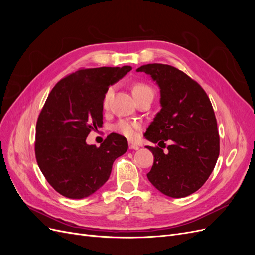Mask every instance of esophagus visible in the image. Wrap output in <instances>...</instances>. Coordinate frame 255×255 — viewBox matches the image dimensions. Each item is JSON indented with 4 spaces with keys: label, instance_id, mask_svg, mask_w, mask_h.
<instances>
[{
    "label": "esophagus",
    "instance_id": "1",
    "mask_svg": "<svg viewBox=\"0 0 255 255\" xmlns=\"http://www.w3.org/2000/svg\"><path fill=\"white\" fill-rule=\"evenodd\" d=\"M128 148L130 149V150H138L139 149V146H138L136 143H134V142H128Z\"/></svg>",
    "mask_w": 255,
    "mask_h": 255
}]
</instances>
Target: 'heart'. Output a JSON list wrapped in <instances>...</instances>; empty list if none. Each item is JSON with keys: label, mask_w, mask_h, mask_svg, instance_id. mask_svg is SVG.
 <instances>
[{"label": "heart", "mask_w": 255, "mask_h": 255, "mask_svg": "<svg viewBox=\"0 0 255 255\" xmlns=\"http://www.w3.org/2000/svg\"><path fill=\"white\" fill-rule=\"evenodd\" d=\"M146 91H153V90L149 85L143 84V83H136L132 88V92L135 98L144 94ZM113 94H114V87L110 86L106 89L103 96L102 105L104 107L109 106ZM141 128H142V126L140 122L135 121V120H129V119H120L118 122H116L113 126L114 132L127 137L128 139H135Z\"/></svg>", "instance_id": "heart-1"}]
</instances>
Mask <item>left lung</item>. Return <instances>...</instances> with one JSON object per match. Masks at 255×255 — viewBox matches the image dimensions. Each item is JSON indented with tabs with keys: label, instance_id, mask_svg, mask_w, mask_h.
<instances>
[{
	"label": "left lung",
	"instance_id": "left-lung-1",
	"mask_svg": "<svg viewBox=\"0 0 255 255\" xmlns=\"http://www.w3.org/2000/svg\"><path fill=\"white\" fill-rule=\"evenodd\" d=\"M150 74L160 89L161 110L144 134L159 146H146L154 155L146 174L156 189L184 198L203 186L219 156V133L210 98L186 73L163 64L137 69ZM166 141L170 145L165 148Z\"/></svg>",
	"mask_w": 255,
	"mask_h": 255
}]
</instances>
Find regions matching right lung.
Here are the masks:
<instances>
[{"label": "right lung", "mask_w": 255, "mask_h": 255, "mask_svg": "<svg viewBox=\"0 0 255 255\" xmlns=\"http://www.w3.org/2000/svg\"><path fill=\"white\" fill-rule=\"evenodd\" d=\"M132 70L129 66L81 68L53 87L38 116L35 155L45 180L61 196L82 199L109 180L113 163L128 151L112 133L100 146L86 138L103 125L104 92Z\"/></svg>", "instance_id": "right-lung-1"}]
</instances>
